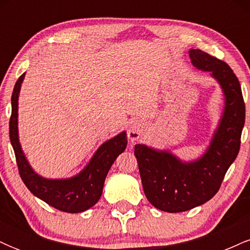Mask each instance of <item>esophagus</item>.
Listing matches in <instances>:
<instances>
[{
    "mask_svg": "<svg viewBox=\"0 0 250 250\" xmlns=\"http://www.w3.org/2000/svg\"><path fill=\"white\" fill-rule=\"evenodd\" d=\"M146 131V123L142 121V120H134L133 122H131L130 127L128 129V139L130 140L131 142H135L137 141V140L140 139V137L142 136V134Z\"/></svg>",
    "mask_w": 250,
    "mask_h": 250,
    "instance_id": "obj_1",
    "label": "esophagus"
}]
</instances>
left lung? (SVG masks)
I'll return each instance as SVG.
<instances>
[{"label":"left lung","instance_id":"left-lung-1","mask_svg":"<svg viewBox=\"0 0 250 250\" xmlns=\"http://www.w3.org/2000/svg\"><path fill=\"white\" fill-rule=\"evenodd\" d=\"M196 69L208 71L225 96L219 125L207 150L194 161H182L168 150L135 146L143 190L155 208L181 213L203 205L219 191L240 150L246 107L239 80L226 62L200 49L189 50Z\"/></svg>","mask_w":250,"mask_h":250}]
</instances>
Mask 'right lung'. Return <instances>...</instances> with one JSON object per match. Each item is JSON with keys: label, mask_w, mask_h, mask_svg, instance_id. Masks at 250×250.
Returning <instances> with one entry per match:
<instances>
[{"label": "right lung", "mask_w": 250, "mask_h": 250, "mask_svg": "<svg viewBox=\"0 0 250 250\" xmlns=\"http://www.w3.org/2000/svg\"><path fill=\"white\" fill-rule=\"evenodd\" d=\"M24 76L25 73L20 76L14 87L9 122L10 142L15 151L20 176L31 193L51 207L65 213H82L93 207L101 197L109 169L127 147V133L122 131L102 143L88 165L75 176L45 179L31 168L19 140V95Z\"/></svg>", "instance_id": "obj_1"}]
</instances>
